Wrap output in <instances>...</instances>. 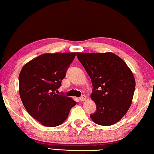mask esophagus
Segmentation results:
<instances>
[{
    "mask_svg": "<svg viewBox=\"0 0 154 154\" xmlns=\"http://www.w3.org/2000/svg\"><path fill=\"white\" fill-rule=\"evenodd\" d=\"M87 99V97L85 95H82L80 98H79V100L81 101H84Z\"/></svg>",
    "mask_w": 154,
    "mask_h": 154,
    "instance_id": "obj_1",
    "label": "esophagus"
}]
</instances>
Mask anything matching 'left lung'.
Returning <instances> with one entry per match:
<instances>
[{"label":"left lung","mask_w":154,"mask_h":154,"mask_svg":"<svg viewBox=\"0 0 154 154\" xmlns=\"http://www.w3.org/2000/svg\"><path fill=\"white\" fill-rule=\"evenodd\" d=\"M93 87L91 98L97 105L90 116L94 123L110 126L125 115L131 105L136 82L132 71L116 54L77 53Z\"/></svg>","instance_id":"1"}]
</instances>
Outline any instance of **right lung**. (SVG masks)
<instances>
[{"label":"right lung","instance_id":"1","mask_svg":"<svg viewBox=\"0 0 154 154\" xmlns=\"http://www.w3.org/2000/svg\"><path fill=\"white\" fill-rule=\"evenodd\" d=\"M75 53L44 54L30 61L19 75V93L26 110L43 126L60 125L77 103L56 94Z\"/></svg>","mask_w":154,"mask_h":154}]
</instances>
